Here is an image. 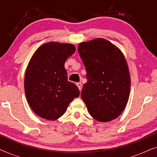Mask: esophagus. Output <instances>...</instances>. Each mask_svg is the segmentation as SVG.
Returning a JSON list of instances; mask_svg holds the SVG:
<instances>
[{"label":"esophagus","instance_id":"34e87169","mask_svg":"<svg viewBox=\"0 0 157 157\" xmlns=\"http://www.w3.org/2000/svg\"><path fill=\"white\" fill-rule=\"evenodd\" d=\"M76 85H77V86L78 87V89L80 90V91H81V89H82V83H81V82H79V83H77Z\"/></svg>","mask_w":157,"mask_h":157}]
</instances>
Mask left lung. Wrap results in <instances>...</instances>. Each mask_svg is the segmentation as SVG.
Returning a JSON list of instances; mask_svg holds the SVG:
<instances>
[{
  "label": "left lung",
  "mask_w": 157,
  "mask_h": 157,
  "mask_svg": "<svg viewBox=\"0 0 157 157\" xmlns=\"http://www.w3.org/2000/svg\"><path fill=\"white\" fill-rule=\"evenodd\" d=\"M78 51L87 78L81 96L89 113L101 122L117 119L130 93V74L124 54L104 38L81 43Z\"/></svg>",
  "instance_id": "8db88e82"
}]
</instances>
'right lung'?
I'll list each match as a JSON object with an SVG mask.
<instances>
[{
	"label": "right lung",
	"instance_id": "add662e5",
	"mask_svg": "<svg viewBox=\"0 0 157 157\" xmlns=\"http://www.w3.org/2000/svg\"><path fill=\"white\" fill-rule=\"evenodd\" d=\"M75 51L73 44L48 42L30 60L25 74V94L32 110L43 119H59L79 96L78 88L68 81L64 68L66 59Z\"/></svg>",
	"mask_w": 157,
	"mask_h": 157
}]
</instances>
